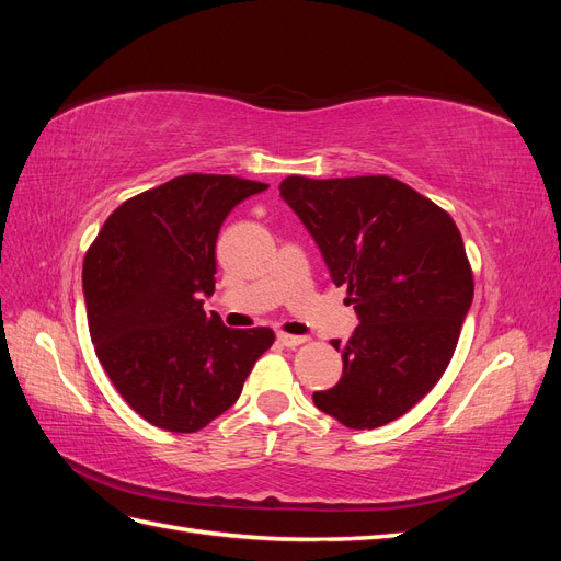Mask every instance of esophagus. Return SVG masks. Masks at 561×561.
Segmentation results:
<instances>
[{
  "mask_svg": "<svg viewBox=\"0 0 561 561\" xmlns=\"http://www.w3.org/2000/svg\"><path fill=\"white\" fill-rule=\"evenodd\" d=\"M278 342L287 348H295L299 344L307 342V336H295V334H285V332H278Z\"/></svg>",
  "mask_w": 561,
  "mask_h": 561,
  "instance_id": "obj_1",
  "label": "esophagus"
}]
</instances>
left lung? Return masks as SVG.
I'll use <instances>...</instances> for the list:
<instances>
[{
  "label": "left lung",
  "mask_w": 561,
  "mask_h": 561,
  "mask_svg": "<svg viewBox=\"0 0 561 561\" xmlns=\"http://www.w3.org/2000/svg\"><path fill=\"white\" fill-rule=\"evenodd\" d=\"M280 196L309 229L334 285L358 313L344 371L313 393L346 428L396 421L445 375L472 304V271L454 219L388 175H290Z\"/></svg>",
  "instance_id": "1"
}]
</instances>
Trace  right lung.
I'll return each instance as SVG.
<instances>
[{
    "label": "right lung",
    "mask_w": 561,
    "mask_h": 561,
    "mask_svg": "<svg viewBox=\"0 0 561 561\" xmlns=\"http://www.w3.org/2000/svg\"><path fill=\"white\" fill-rule=\"evenodd\" d=\"M268 184L180 175L122 203L83 260L91 342L122 398L151 426L196 433L239 400L274 330L206 316L227 215Z\"/></svg>",
    "instance_id": "right-lung-1"
}]
</instances>
